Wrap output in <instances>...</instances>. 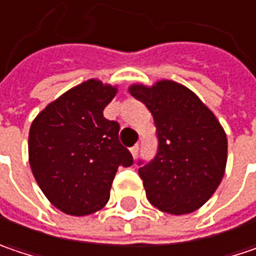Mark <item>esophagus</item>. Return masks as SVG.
<instances>
[{"label":"esophagus","mask_w":256,"mask_h":256,"mask_svg":"<svg viewBox=\"0 0 256 256\" xmlns=\"http://www.w3.org/2000/svg\"><path fill=\"white\" fill-rule=\"evenodd\" d=\"M130 152H132V156H133V158H136V156H138V154H139V144H134L133 148H130Z\"/></svg>","instance_id":"1"}]
</instances>
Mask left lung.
Masks as SVG:
<instances>
[{
	"label": "left lung",
	"mask_w": 256,
	"mask_h": 256,
	"mask_svg": "<svg viewBox=\"0 0 256 256\" xmlns=\"http://www.w3.org/2000/svg\"><path fill=\"white\" fill-rule=\"evenodd\" d=\"M130 94L154 116L158 150L139 159L149 203L170 214L202 207L218 187L228 159V139L218 118L181 84L130 86Z\"/></svg>",
	"instance_id": "left-lung-1"
}]
</instances>
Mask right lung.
<instances>
[{
	"instance_id": "add662e5",
	"label": "right lung",
	"mask_w": 256,
	"mask_h": 256,
	"mask_svg": "<svg viewBox=\"0 0 256 256\" xmlns=\"http://www.w3.org/2000/svg\"><path fill=\"white\" fill-rule=\"evenodd\" d=\"M116 88L90 80L50 102L32 123L28 159L49 202L70 216L102 208L118 166L133 156L118 140L120 124L102 112Z\"/></svg>"
}]
</instances>
